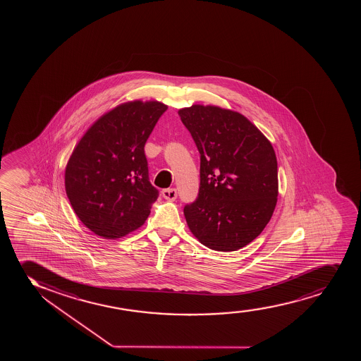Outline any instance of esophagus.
I'll use <instances>...</instances> for the list:
<instances>
[{
    "label": "esophagus",
    "instance_id": "34e87169",
    "mask_svg": "<svg viewBox=\"0 0 361 361\" xmlns=\"http://www.w3.org/2000/svg\"><path fill=\"white\" fill-rule=\"evenodd\" d=\"M164 199L169 200V201H174L177 199V190L174 188H169V189H164L161 191Z\"/></svg>",
    "mask_w": 361,
    "mask_h": 361
}]
</instances>
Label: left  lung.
Listing matches in <instances>:
<instances>
[{"mask_svg":"<svg viewBox=\"0 0 361 361\" xmlns=\"http://www.w3.org/2000/svg\"><path fill=\"white\" fill-rule=\"evenodd\" d=\"M178 114L200 153L199 194L184 206L188 226L207 248L240 249L262 233L274 214V147L240 113L194 104Z\"/></svg>","mask_w":361,"mask_h":361,"instance_id":"1","label":"left lung"}]
</instances>
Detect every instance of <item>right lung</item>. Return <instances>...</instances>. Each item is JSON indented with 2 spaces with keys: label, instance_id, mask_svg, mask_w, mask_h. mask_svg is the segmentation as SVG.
<instances>
[{
  "label": "right lung",
  "instance_id": "add662e5",
  "mask_svg": "<svg viewBox=\"0 0 361 361\" xmlns=\"http://www.w3.org/2000/svg\"><path fill=\"white\" fill-rule=\"evenodd\" d=\"M167 106L121 104L82 137L65 171L71 206L96 235L119 238L145 224L159 190L149 182L145 142Z\"/></svg>",
  "mask_w": 361,
  "mask_h": 361
}]
</instances>
